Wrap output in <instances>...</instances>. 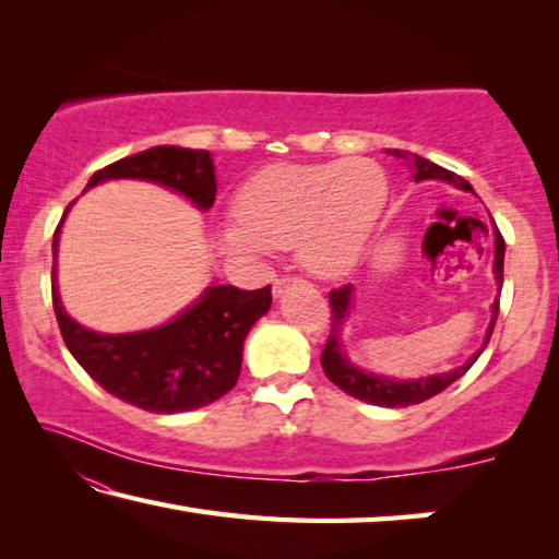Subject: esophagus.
<instances>
[{
    "mask_svg": "<svg viewBox=\"0 0 559 559\" xmlns=\"http://www.w3.org/2000/svg\"><path fill=\"white\" fill-rule=\"evenodd\" d=\"M290 286V278H278L276 283H273V298H281L283 290H286Z\"/></svg>",
    "mask_w": 559,
    "mask_h": 559,
    "instance_id": "1",
    "label": "esophagus"
}]
</instances>
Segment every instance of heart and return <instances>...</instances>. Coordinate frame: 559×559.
I'll list each match as a JSON object with an SVG mask.
<instances>
[{"instance_id":"1","label":"heart","mask_w":559,"mask_h":559,"mask_svg":"<svg viewBox=\"0 0 559 559\" xmlns=\"http://www.w3.org/2000/svg\"><path fill=\"white\" fill-rule=\"evenodd\" d=\"M386 197V177L372 159L271 165L239 189L236 219L216 226L214 241L241 259L296 246L310 273L340 278L365 259Z\"/></svg>"}]
</instances>
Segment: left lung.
<instances>
[{
  "instance_id": "left-lung-1",
  "label": "left lung",
  "mask_w": 559,
  "mask_h": 559,
  "mask_svg": "<svg viewBox=\"0 0 559 559\" xmlns=\"http://www.w3.org/2000/svg\"><path fill=\"white\" fill-rule=\"evenodd\" d=\"M386 155H394L396 159H402V163L409 167V173L414 177V182H427V179H439V182H449L453 187L463 189V192H473V187L466 182V179L453 175L451 169H443L439 165H433L431 159L427 157H419L414 153H404V150H386ZM496 236V257H493V276L498 288H503V259H506V241L500 231H493ZM353 286H343V288H335L330 293V310H333V323H330V335H328V343L323 349V357H320V365H323V370L328 374V380L337 384L340 390L347 392L349 396H355L359 402H367V404H374V406H412V404H421L431 400V396H437L439 392L447 390L449 384H453L456 380H461L463 374L468 372V367L476 362L478 355L484 353L490 333H493V325H496V318H498V298L493 300V306H490V323L486 330V337H484V345H480L478 353H473L466 362L461 367H453L449 372H439V374H427V377H416V380H394V377H386V374H374V372H367L362 367H357L353 359L347 357L345 353V345H343V330L345 323L349 320V310H353Z\"/></svg>"
}]
</instances>
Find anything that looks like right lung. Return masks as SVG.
Wrapping results in <instances>:
<instances>
[{
    "label": "right lung",
    "instance_id": "1",
    "mask_svg": "<svg viewBox=\"0 0 559 559\" xmlns=\"http://www.w3.org/2000/svg\"><path fill=\"white\" fill-rule=\"evenodd\" d=\"M108 179L155 182L182 194L202 212L212 210L216 197L214 163L206 150L177 145L150 147L145 153L122 157L98 169L88 179L86 189ZM71 206H66L61 224ZM61 224L53 234V313L69 353L103 390L155 414L200 409L231 390L241 372L243 340L253 323L271 308V286L259 290L206 286L192 306H187L165 325L120 335L96 333L75 323L66 313L59 296L56 253H59Z\"/></svg>",
    "mask_w": 559,
    "mask_h": 559
}]
</instances>
